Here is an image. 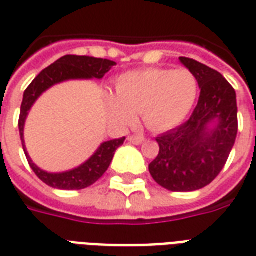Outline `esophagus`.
<instances>
[{"label":"esophagus","mask_w":256,"mask_h":256,"mask_svg":"<svg viewBox=\"0 0 256 256\" xmlns=\"http://www.w3.org/2000/svg\"><path fill=\"white\" fill-rule=\"evenodd\" d=\"M128 141L134 145H140L144 142L145 137H142V136H130V137L128 138Z\"/></svg>","instance_id":"obj_1"}]
</instances>
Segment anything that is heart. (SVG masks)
<instances>
[{
	"label": "heart",
	"instance_id": "heart-1",
	"mask_svg": "<svg viewBox=\"0 0 256 256\" xmlns=\"http://www.w3.org/2000/svg\"><path fill=\"white\" fill-rule=\"evenodd\" d=\"M116 97H106V111L118 124L134 122L136 112L155 132L174 128L186 119L198 94L196 75L186 68H145L123 74Z\"/></svg>",
	"mask_w": 256,
	"mask_h": 256
}]
</instances>
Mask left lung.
<instances>
[{"instance_id":"8db88e82","label":"left lung","mask_w":256,"mask_h":256,"mask_svg":"<svg viewBox=\"0 0 256 256\" xmlns=\"http://www.w3.org/2000/svg\"><path fill=\"white\" fill-rule=\"evenodd\" d=\"M200 88L192 116L156 141L159 155L150 164L152 178L172 192H193L214 181L225 166L237 136L236 92L218 71L188 58Z\"/></svg>"}]
</instances>
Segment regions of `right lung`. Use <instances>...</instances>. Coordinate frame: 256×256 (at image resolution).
<instances>
[{"instance_id": "add662e5", "label": "right lung", "mask_w": 256, "mask_h": 256, "mask_svg": "<svg viewBox=\"0 0 256 256\" xmlns=\"http://www.w3.org/2000/svg\"><path fill=\"white\" fill-rule=\"evenodd\" d=\"M114 66H116V63L106 58L68 54V56L58 58V62H54L44 71H41L40 75L26 89L22 108H20V138H22L26 158L32 172H36V177L49 186L54 189H63V190H79V189H84L93 185L108 170L115 152L124 142V137L104 141L88 160L75 168L63 172H45L32 162L26 148L24 124L31 106L36 104V101L41 97L42 93H45L54 84H63L67 80H75V79H102Z\"/></svg>"}]
</instances>
